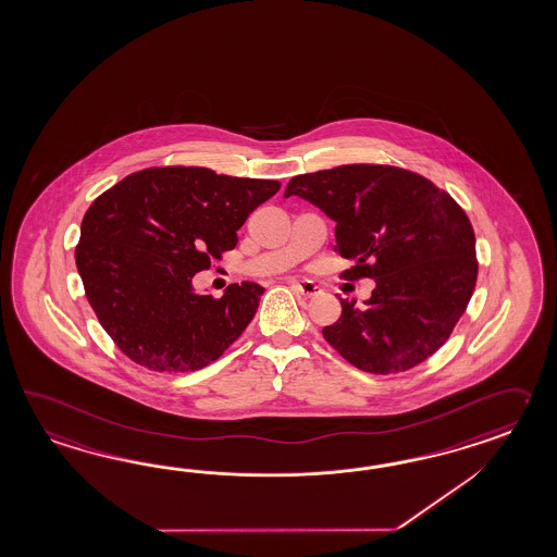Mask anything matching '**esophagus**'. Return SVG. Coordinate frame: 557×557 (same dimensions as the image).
I'll return each instance as SVG.
<instances>
[{
    "mask_svg": "<svg viewBox=\"0 0 557 557\" xmlns=\"http://www.w3.org/2000/svg\"><path fill=\"white\" fill-rule=\"evenodd\" d=\"M292 287L306 298H312L315 294H320V285L313 284L310 280H296V282H292Z\"/></svg>",
    "mask_w": 557,
    "mask_h": 557,
    "instance_id": "obj_1",
    "label": "esophagus"
}]
</instances>
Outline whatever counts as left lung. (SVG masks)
I'll list each match as a JSON object with an SVG mask.
<instances>
[{"label": "left lung", "mask_w": 557, "mask_h": 557, "mask_svg": "<svg viewBox=\"0 0 557 557\" xmlns=\"http://www.w3.org/2000/svg\"><path fill=\"white\" fill-rule=\"evenodd\" d=\"M298 195L336 221V249L372 277L367 308L342 299L327 344L352 367L396 374L431 358L457 326L476 284L475 231L433 181L391 164H342L292 178Z\"/></svg>", "instance_id": "left-lung-1"}]
</instances>
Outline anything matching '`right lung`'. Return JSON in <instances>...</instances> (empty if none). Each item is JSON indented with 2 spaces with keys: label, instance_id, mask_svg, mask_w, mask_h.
<instances>
[{
  "label": "right lung",
  "instance_id": "obj_1",
  "mask_svg": "<svg viewBox=\"0 0 557 557\" xmlns=\"http://www.w3.org/2000/svg\"><path fill=\"white\" fill-rule=\"evenodd\" d=\"M280 181L152 166L96 197L82 219L76 268L98 322L133 362L193 372L215 362L258 312L263 287L193 292L195 273L237 245V230Z\"/></svg>",
  "mask_w": 557,
  "mask_h": 557
}]
</instances>
